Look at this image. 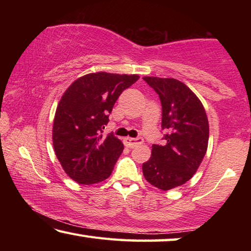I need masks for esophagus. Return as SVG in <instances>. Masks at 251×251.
<instances>
[{
  "instance_id": "1",
  "label": "esophagus",
  "mask_w": 251,
  "mask_h": 251,
  "mask_svg": "<svg viewBox=\"0 0 251 251\" xmlns=\"http://www.w3.org/2000/svg\"><path fill=\"white\" fill-rule=\"evenodd\" d=\"M143 138H131V137H126V138H124V144H125V146H127V147H129V148H133V147H135V146H137V145H141V144H143Z\"/></svg>"
}]
</instances>
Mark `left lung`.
Segmentation results:
<instances>
[{
	"label": "left lung",
	"instance_id": "left-lung-1",
	"mask_svg": "<svg viewBox=\"0 0 251 251\" xmlns=\"http://www.w3.org/2000/svg\"><path fill=\"white\" fill-rule=\"evenodd\" d=\"M143 78L159 95L161 127L167 130L164 145H152L143 174L152 186L169 190L184 185L201 166L208 147L209 124L201 100L180 80Z\"/></svg>",
	"mask_w": 251,
	"mask_h": 251
}]
</instances>
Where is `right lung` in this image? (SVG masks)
Instances as JSON below:
<instances>
[{
	"label": "right lung",
	"instance_id": "add662e5",
	"mask_svg": "<svg viewBox=\"0 0 251 251\" xmlns=\"http://www.w3.org/2000/svg\"><path fill=\"white\" fill-rule=\"evenodd\" d=\"M138 75L90 73L72 83L58 101L53 122L55 155L72 179L93 185L110 176L124 150L113 134L103 136L113 106Z\"/></svg>",
	"mask_w": 251,
	"mask_h": 251
}]
</instances>
